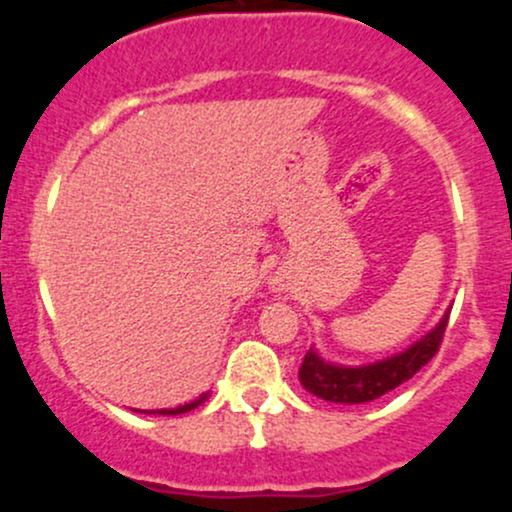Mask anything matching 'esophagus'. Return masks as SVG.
I'll list each match as a JSON object with an SVG mask.
<instances>
[{
	"label": "esophagus",
	"instance_id": "esophagus-1",
	"mask_svg": "<svg viewBox=\"0 0 512 512\" xmlns=\"http://www.w3.org/2000/svg\"><path fill=\"white\" fill-rule=\"evenodd\" d=\"M281 286H284V284H281Z\"/></svg>",
	"mask_w": 512,
	"mask_h": 512
}]
</instances>
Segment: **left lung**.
Listing matches in <instances>:
<instances>
[{"label":"left lung","instance_id":"left-lung-1","mask_svg":"<svg viewBox=\"0 0 512 512\" xmlns=\"http://www.w3.org/2000/svg\"><path fill=\"white\" fill-rule=\"evenodd\" d=\"M450 313L440 320V325L431 334H426L421 342L409 346L399 356L385 358V361L373 363V366L363 368H342L325 363L313 349L308 351L298 370L303 387L313 392L315 397L327 399V402H342V404H361L370 399L383 397L385 392L395 390L397 385L407 383L414 378L421 368L438 354L440 344H443L445 327H448Z\"/></svg>","mask_w":512,"mask_h":512}]
</instances>
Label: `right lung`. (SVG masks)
Returning a JSON list of instances; mask_svg holds the SVG:
<instances>
[{"mask_svg":"<svg viewBox=\"0 0 512 512\" xmlns=\"http://www.w3.org/2000/svg\"><path fill=\"white\" fill-rule=\"evenodd\" d=\"M204 399H207V395H202L197 399V402H190V404H182V407H178V409H158V411H146V414H163V416H173V414H185V411H190V409H195L197 404H202Z\"/></svg>","mask_w":512,"mask_h":512,"instance_id":"right-lung-1","label":"right lung"}]
</instances>
